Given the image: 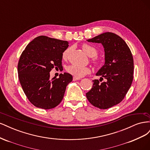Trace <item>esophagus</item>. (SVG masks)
<instances>
[{"mask_svg": "<svg viewBox=\"0 0 150 150\" xmlns=\"http://www.w3.org/2000/svg\"><path fill=\"white\" fill-rule=\"evenodd\" d=\"M79 79H81V78H78V77H75V76L73 77V81H78V80H79Z\"/></svg>", "mask_w": 150, "mask_h": 150, "instance_id": "esophagus-1", "label": "esophagus"}]
</instances>
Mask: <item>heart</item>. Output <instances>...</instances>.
<instances>
[{"instance_id":"1","label":"heart","mask_w":150,"mask_h":150,"mask_svg":"<svg viewBox=\"0 0 150 150\" xmlns=\"http://www.w3.org/2000/svg\"><path fill=\"white\" fill-rule=\"evenodd\" d=\"M82 49L83 50V51L87 54L88 56L92 57L91 61L94 63V65L99 66L101 64V60L99 57L96 56L98 54V51L96 48L93 47V46H91L89 44H84L82 46ZM69 48H67L63 52L62 58L64 59H66L67 58L68 54H69ZM66 69L69 73L74 76L75 77H78V78L83 77L86 74H89L91 71L88 67L81 66L76 64H71L69 66H67Z\"/></svg>"}]
</instances>
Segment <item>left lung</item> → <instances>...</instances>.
Segmentation results:
<instances>
[{
    "label": "left lung",
    "mask_w": 150,
    "mask_h": 150,
    "mask_svg": "<svg viewBox=\"0 0 150 150\" xmlns=\"http://www.w3.org/2000/svg\"><path fill=\"white\" fill-rule=\"evenodd\" d=\"M87 41L103 45L105 62L96 74L100 79L93 81V87L86 95L94 106L105 110L121 102L130 88L133 79V56L125 40L112 33H103ZM103 79L105 81L100 83Z\"/></svg>",
    "instance_id": "1"
}]
</instances>
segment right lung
I'll return each instance as SVG.
<instances>
[{"label":"right lung","mask_w":150,"mask_h":150,"mask_svg":"<svg viewBox=\"0 0 150 150\" xmlns=\"http://www.w3.org/2000/svg\"><path fill=\"white\" fill-rule=\"evenodd\" d=\"M69 42L40 35L29 43L17 66L21 85L29 101L37 108L49 110L62 100L72 76L64 72L56 78L50 77L54 67L62 66V53Z\"/></svg>","instance_id":"add662e5"}]
</instances>
